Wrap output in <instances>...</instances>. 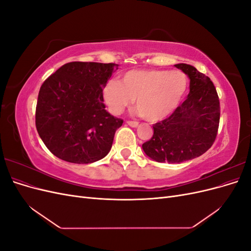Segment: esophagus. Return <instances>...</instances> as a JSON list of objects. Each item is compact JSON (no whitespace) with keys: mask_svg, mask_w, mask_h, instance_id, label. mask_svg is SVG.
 <instances>
[{"mask_svg":"<svg viewBox=\"0 0 251 251\" xmlns=\"http://www.w3.org/2000/svg\"><path fill=\"white\" fill-rule=\"evenodd\" d=\"M126 124L128 125V126H132V127H137L138 126V123H137V121H130V120H128V121H126Z\"/></svg>","mask_w":251,"mask_h":251,"instance_id":"34e87169","label":"esophagus"}]
</instances>
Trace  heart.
<instances>
[{
    "label": "heart",
    "instance_id": "b5f03b06",
    "mask_svg": "<svg viewBox=\"0 0 251 251\" xmlns=\"http://www.w3.org/2000/svg\"><path fill=\"white\" fill-rule=\"evenodd\" d=\"M188 88L186 75L178 70H133L121 82L110 80L103 97L110 111L119 115L136 101L138 113L148 121L162 120L176 110Z\"/></svg>",
    "mask_w": 251,
    "mask_h": 251
}]
</instances>
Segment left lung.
Wrapping results in <instances>:
<instances>
[{"label": "left lung", "mask_w": 251, "mask_h": 251, "mask_svg": "<svg viewBox=\"0 0 251 251\" xmlns=\"http://www.w3.org/2000/svg\"><path fill=\"white\" fill-rule=\"evenodd\" d=\"M175 67L188 76L189 93L169 118L153 126V137L142 144L146 155L157 162L181 163L199 157L218 133L220 101L214 83L191 65Z\"/></svg>", "instance_id": "left-lung-1"}]
</instances>
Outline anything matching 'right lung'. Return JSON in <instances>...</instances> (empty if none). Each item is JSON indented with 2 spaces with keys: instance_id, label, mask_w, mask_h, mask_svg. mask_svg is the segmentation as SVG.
Returning <instances> with one entry per match:
<instances>
[{
  "instance_id": "1",
  "label": "right lung",
  "mask_w": 251,
  "mask_h": 251,
  "mask_svg": "<svg viewBox=\"0 0 251 251\" xmlns=\"http://www.w3.org/2000/svg\"><path fill=\"white\" fill-rule=\"evenodd\" d=\"M117 69V64L72 62L44 81L37 97L35 126L53 155L78 164L108 155L124 120L105 110L102 90Z\"/></svg>"
}]
</instances>
